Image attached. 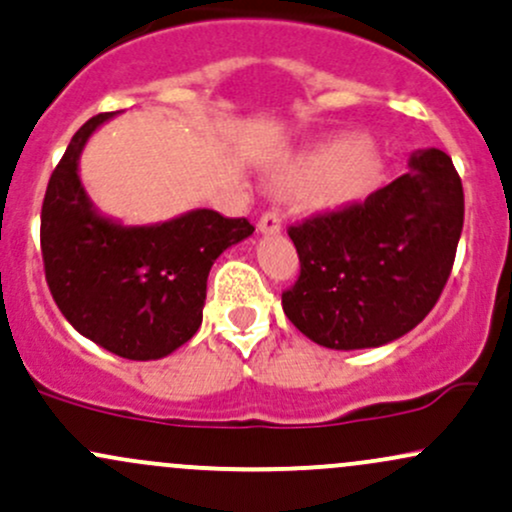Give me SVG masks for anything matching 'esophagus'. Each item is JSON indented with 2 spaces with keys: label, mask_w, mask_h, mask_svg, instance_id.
Masks as SVG:
<instances>
[{
  "label": "esophagus",
  "mask_w": 512,
  "mask_h": 512,
  "mask_svg": "<svg viewBox=\"0 0 512 512\" xmlns=\"http://www.w3.org/2000/svg\"><path fill=\"white\" fill-rule=\"evenodd\" d=\"M280 229H283V222H280L278 212H266L261 219H258V232L261 234L273 236V234H280Z\"/></svg>",
  "instance_id": "esophagus-1"
}]
</instances>
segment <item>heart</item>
<instances>
[{
    "label": "heart",
    "mask_w": 512,
    "mask_h": 512,
    "mask_svg": "<svg viewBox=\"0 0 512 512\" xmlns=\"http://www.w3.org/2000/svg\"><path fill=\"white\" fill-rule=\"evenodd\" d=\"M386 153L371 139L334 134L283 153L266 170V183L276 192H302L312 212H342L361 205L386 183Z\"/></svg>",
    "instance_id": "b5f03b06"
}]
</instances>
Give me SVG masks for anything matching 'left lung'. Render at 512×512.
Listing matches in <instances>:
<instances>
[{"label": "left lung", "mask_w": 512, "mask_h": 512, "mask_svg": "<svg viewBox=\"0 0 512 512\" xmlns=\"http://www.w3.org/2000/svg\"><path fill=\"white\" fill-rule=\"evenodd\" d=\"M464 227L452 158L422 148L408 173L361 205L290 227L298 283L283 293L288 320L337 351L395 342L442 295Z\"/></svg>", "instance_id": "obj_1"}]
</instances>
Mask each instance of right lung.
Returning a JSON list of instances; mask_svg holds the SVG:
<instances>
[{
  "label": "right lung",
  "instance_id": "1",
  "mask_svg": "<svg viewBox=\"0 0 512 512\" xmlns=\"http://www.w3.org/2000/svg\"><path fill=\"white\" fill-rule=\"evenodd\" d=\"M112 117L82 124L48 180L43 266L53 300L82 337L122 359L156 361L195 337L212 263L254 227L205 207L156 224L102 214L80 180V156Z\"/></svg>",
  "mask_w": 512,
  "mask_h": 512
}]
</instances>
